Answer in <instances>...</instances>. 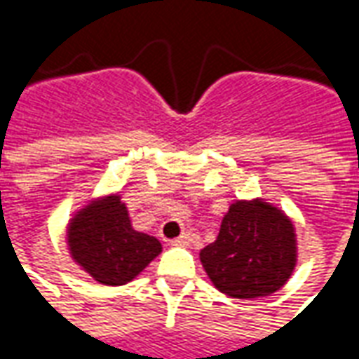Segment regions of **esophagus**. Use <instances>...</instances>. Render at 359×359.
Segmentation results:
<instances>
[{
	"label": "esophagus",
	"instance_id": "obj_1",
	"mask_svg": "<svg viewBox=\"0 0 359 359\" xmlns=\"http://www.w3.org/2000/svg\"><path fill=\"white\" fill-rule=\"evenodd\" d=\"M172 246H190L192 244V234H180L179 238H175V241H171Z\"/></svg>",
	"mask_w": 359,
	"mask_h": 359
}]
</instances>
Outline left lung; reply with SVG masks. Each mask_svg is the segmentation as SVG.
<instances>
[{
    "mask_svg": "<svg viewBox=\"0 0 359 359\" xmlns=\"http://www.w3.org/2000/svg\"><path fill=\"white\" fill-rule=\"evenodd\" d=\"M296 257L292 221L259 198L231 203L217 241L200 252L213 286L241 300L277 292L292 275Z\"/></svg>",
    "mask_w": 359,
    "mask_h": 359,
    "instance_id": "8db88e82",
    "label": "left lung"
}]
</instances>
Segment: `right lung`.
Listing matches in <instances>:
<instances>
[{"label": "right lung", "mask_w": 359, "mask_h": 359, "mask_svg": "<svg viewBox=\"0 0 359 359\" xmlns=\"http://www.w3.org/2000/svg\"><path fill=\"white\" fill-rule=\"evenodd\" d=\"M69 252L100 285L130 283L161 254L156 236L134 231L121 196L97 198L74 213L67 229Z\"/></svg>", "instance_id": "obj_1"}]
</instances>
